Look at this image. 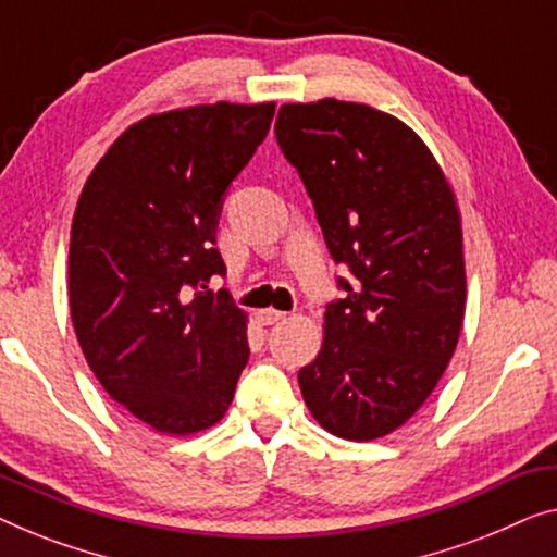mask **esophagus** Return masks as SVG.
<instances>
[{
	"label": "esophagus",
	"mask_w": 557,
	"mask_h": 557,
	"mask_svg": "<svg viewBox=\"0 0 557 557\" xmlns=\"http://www.w3.org/2000/svg\"><path fill=\"white\" fill-rule=\"evenodd\" d=\"M287 312L275 310V308H264V310H257V320H260L262 325H272V323H280L282 318H285Z\"/></svg>",
	"instance_id": "1"
}]
</instances>
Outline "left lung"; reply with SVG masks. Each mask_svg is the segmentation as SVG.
I'll return each instance as SVG.
<instances>
[{"mask_svg": "<svg viewBox=\"0 0 557 557\" xmlns=\"http://www.w3.org/2000/svg\"><path fill=\"white\" fill-rule=\"evenodd\" d=\"M277 144L300 174L335 262L354 285L325 310L323 348L297 381L312 417L373 442L436 388L465 323L461 214L429 146L396 115L354 100L285 103Z\"/></svg>", "mask_w": 557, "mask_h": 557, "instance_id": "1", "label": "left lung"}]
</instances>
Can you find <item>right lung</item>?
Listing matches in <instances>:
<instances>
[{
    "instance_id": "obj_1",
    "label": "right lung",
    "mask_w": 557,
    "mask_h": 557,
    "mask_svg": "<svg viewBox=\"0 0 557 557\" xmlns=\"http://www.w3.org/2000/svg\"><path fill=\"white\" fill-rule=\"evenodd\" d=\"M275 103L189 106L125 128L90 171L70 230V318L113 401L161 434L214 426L247 366V312L207 289L230 186Z\"/></svg>"
}]
</instances>
